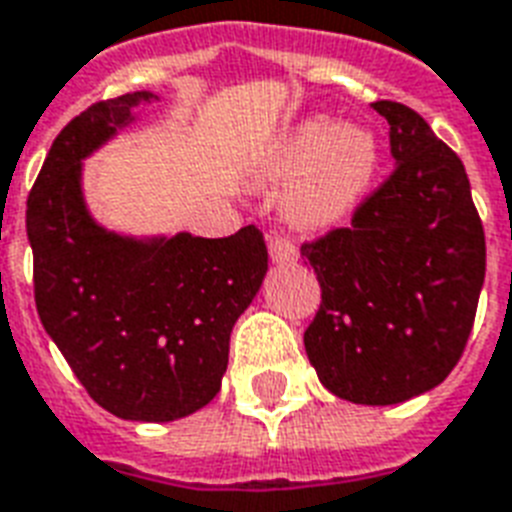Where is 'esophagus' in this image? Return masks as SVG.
I'll list each match as a JSON object with an SVG mask.
<instances>
[{
	"label": "esophagus",
	"mask_w": 512,
	"mask_h": 512,
	"mask_svg": "<svg viewBox=\"0 0 512 512\" xmlns=\"http://www.w3.org/2000/svg\"><path fill=\"white\" fill-rule=\"evenodd\" d=\"M267 248H269V259L275 261V264H291V261L299 259V251H296V245H293L291 240L280 237V235H269Z\"/></svg>",
	"instance_id": "obj_1"
}]
</instances>
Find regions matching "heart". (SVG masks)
Wrapping results in <instances>:
<instances>
[{"mask_svg":"<svg viewBox=\"0 0 512 512\" xmlns=\"http://www.w3.org/2000/svg\"><path fill=\"white\" fill-rule=\"evenodd\" d=\"M382 144L366 125L310 114L285 125L256 160L261 186L283 184L280 208L293 227L323 232L355 216L374 186Z\"/></svg>","mask_w":512,"mask_h":512,"instance_id":"obj_1","label":"heart"}]
</instances>
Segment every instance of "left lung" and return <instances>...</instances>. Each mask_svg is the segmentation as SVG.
Listing matches in <instances>:
<instances>
[{"instance_id": "1", "label": "left lung", "mask_w": 512, "mask_h": 512, "mask_svg": "<svg viewBox=\"0 0 512 512\" xmlns=\"http://www.w3.org/2000/svg\"><path fill=\"white\" fill-rule=\"evenodd\" d=\"M371 106L390 125L395 170L350 227L301 245L323 299L304 350L336 398L392 406L438 387L462 358L486 240L457 154L414 109Z\"/></svg>"}]
</instances>
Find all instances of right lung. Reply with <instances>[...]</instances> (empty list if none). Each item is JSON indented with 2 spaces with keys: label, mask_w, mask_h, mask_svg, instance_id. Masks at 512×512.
Here are the masks:
<instances>
[{
  "label": "right lung",
  "mask_w": 512,
  "mask_h": 512,
  "mask_svg": "<svg viewBox=\"0 0 512 512\" xmlns=\"http://www.w3.org/2000/svg\"><path fill=\"white\" fill-rule=\"evenodd\" d=\"M149 90L98 101L50 146L26 202L34 301L87 395L133 422H173L208 406L229 334L267 275L259 229L219 240L109 232L82 197V160L133 122Z\"/></svg>",
  "instance_id": "1"
}]
</instances>
